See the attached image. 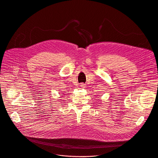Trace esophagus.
Returning <instances> with one entry per match:
<instances>
[{
    "label": "esophagus",
    "instance_id": "obj_1",
    "mask_svg": "<svg viewBox=\"0 0 158 158\" xmlns=\"http://www.w3.org/2000/svg\"><path fill=\"white\" fill-rule=\"evenodd\" d=\"M84 85H85V84H84V83H81V84H80V86H81V87H84Z\"/></svg>",
    "mask_w": 158,
    "mask_h": 158
}]
</instances>
